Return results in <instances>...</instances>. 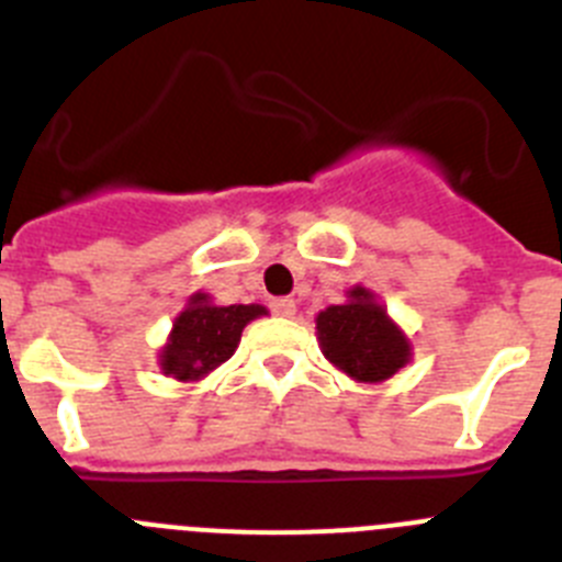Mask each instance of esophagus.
<instances>
[{"label": "esophagus", "instance_id": "1", "mask_svg": "<svg viewBox=\"0 0 562 562\" xmlns=\"http://www.w3.org/2000/svg\"><path fill=\"white\" fill-rule=\"evenodd\" d=\"M270 308H272V315L292 317L295 315V301H292V297H276V301L270 303Z\"/></svg>", "mask_w": 562, "mask_h": 562}]
</instances>
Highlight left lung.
Wrapping results in <instances>:
<instances>
[{"label":"left lung","instance_id":"8db88e82","mask_svg":"<svg viewBox=\"0 0 562 562\" xmlns=\"http://www.w3.org/2000/svg\"><path fill=\"white\" fill-rule=\"evenodd\" d=\"M323 357L357 382H384L412 359L406 334L364 286L348 290V301L315 317Z\"/></svg>","mask_w":562,"mask_h":562}]
</instances>
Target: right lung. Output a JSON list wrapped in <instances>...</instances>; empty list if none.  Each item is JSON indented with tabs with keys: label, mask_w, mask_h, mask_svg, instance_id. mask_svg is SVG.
<instances>
[{
	"label": "right lung",
	"mask_w": 562,
	"mask_h": 562,
	"mask_svg": "<svg viewBox=\"0 0 562 562\" xmlns=\"http://www.w3.org/2000/svg\"><path fill=\"white\" fill-rule=\"evenodd\" d=\"M261 315H267V308L259 303L214 306L205 292H194L187 308L175 317L172 334L161 348V373L178 382H198L234 357L241 328Z\"/></svg>",
	"instance_id": "right-lung-1"
}]
</instances>
